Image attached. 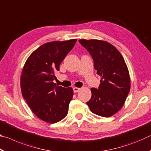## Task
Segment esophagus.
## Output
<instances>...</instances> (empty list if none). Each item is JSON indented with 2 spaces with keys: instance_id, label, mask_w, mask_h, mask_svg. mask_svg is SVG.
Segmentation results:
<instances>
[{
  "instance_id": "1",
  "label": "esophagus",
  "mask_w": 151,
  "mask_h": 151,
  "mask_svg": "<svg viewBox=\"0 0 151 151\" xmlns=\"http://www.w3.org/2000/svg\"><path fill=\"white\" fill-rule=\"evenodd\" d=\"M80 90H81V88H78V87H74L73 88L74 93H77V92H78Z\"/></svg>"
}]
</instances>
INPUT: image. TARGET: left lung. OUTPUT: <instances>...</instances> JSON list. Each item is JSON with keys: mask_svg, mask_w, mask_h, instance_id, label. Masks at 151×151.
Returning <instances> with one entry per match:
<instances>
[{"mask_svg": "<svg viewBox=\"0 0 151 151\" xmlns=\"http://www.w3.org/2000/svg\"><path fill=\"white\" fill-rule=\"evenodd\" d=\"M79 42L91 55L94 68L101 76L99 88H91L86 104L94 114L110 117L123 106L131 88L128 67L121 52L106 41L80 39Z\"/></svg>", "mask_w": 151, "mask_h": 151, "instance_id": "8db88e82", "label": "left lung"}]
</instances>
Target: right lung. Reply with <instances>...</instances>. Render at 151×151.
Listing matches in <instances>:
<instances>
[{
	"label": "right lung",
	"instance_id": "add662e5",
	"mask_svg": "<svg viewBox=\"0 0 151 151\" xmlns=\"http://www.w3.org/2000/svg\"><path fill=\"white\" fill-rule=\"evenodd\" d=\"M76 39L47 42L27 58L20 76L23 98L38 118L48 123L59 122L67 115L73 89L57 86L55 73Z\"/></svg>",
	"mask_w": 151,
	"mask_h": 151
}]
</instances>
